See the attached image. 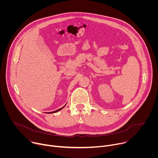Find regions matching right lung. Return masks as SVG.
<instances>
[{
	"instance_id": "right-lung-1",
	"label": "right lung",
	"mask_w": 158,
	"mask_h": 158,
	"mask_svg": "<svg viewBox=\"0 0 158 158\" xmlns=\"http://www.w3.org/2000/svg\"><path fill=\"white\" fill-rule=\"evenodd\" d=\"M66 105V104H65ZM65 105L64 106V107H61V108H60V109H57V110H54V111H52V112H48V114H51V113H55V112H58V111H59V110H60L61 109H62L65 106ZM48 113V112H47Z\"/></svg>"
}]
</instances>
